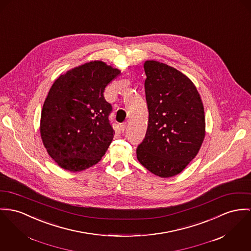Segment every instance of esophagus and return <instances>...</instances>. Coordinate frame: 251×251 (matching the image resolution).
<instances>
[{
  "label": "esophagus",
  "mask_w": 251,
  "mask_h": 251,
  "mask_svg": "<svg viewBox=\"0 0 251 251\" xmlns=\"http://www.w3.org/2000/svg\"><path fill=\"white\" fill-rule=\"evenodd\" d=\"M126 127H127V123H126V122L120 124V129H121V132H122V133H124V131L126 130Z\"/></svg>",
  "instance_id": "1"
}]
</instances>
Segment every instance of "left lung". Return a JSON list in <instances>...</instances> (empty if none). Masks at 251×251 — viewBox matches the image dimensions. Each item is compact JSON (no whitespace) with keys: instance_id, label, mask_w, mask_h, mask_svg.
<instances>
[{"instance_id":"obj_1","label":"left lung","mask_w":251,"mask_h":251,"mask_svg":"<svg viewBox=\"0 0 251 251\" xmlns=\"http://www.w3.org/2000/svg\"><path fill=\"white\" fill-rule=\"evenodd\" d=\"M144 71L149 120L136 157L151 173L170 177L189 164L202 144L203 105L193 82L173 67L149 60Z\"/></svg>"}]
</instances>
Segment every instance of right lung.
<instances>
[{
	"instance_id": "obj_1",
	"label": "right lung",
	"mask_w": 251,
	"mask_h": 251,
	"mask_svg": "<svg viewBox=\"0 0 251 251\" xmlns=\"http://www.w3.org/2000/svg\"><path fill=\"white\" fill-rule=\"evenodd\" d=\"M120 71L92 61L68 71L51 86L40 123L43 144L58 165L71 172L85 170L101 159L115 131L104 98L107 85Z\"/></svg>"
}]
</instances>
